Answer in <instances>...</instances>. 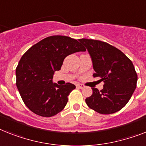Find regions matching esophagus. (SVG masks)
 I'll list each match as a JSON object with an SVG mask.
<instances>
[{"label":"esophagus","mask_w":146,"mask_h":146,"mask_svg":"<svg viewBox=\"0 0 146 146\" xmlns=\"http://www.w3.org/2000/svg\"><path fill=\"white\" fill-rule=\"evenodd\" d=\"M77 87H78V89H84V88L85 87V86H84V84H78V85H77Z\"/></svg>","instance_id":"1"}]
</instances>
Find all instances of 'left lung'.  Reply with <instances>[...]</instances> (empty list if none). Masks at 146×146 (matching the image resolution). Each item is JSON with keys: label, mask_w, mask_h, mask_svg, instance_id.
<instances>
[{"label": "left lung", "mask_w": 146, "mask_h": 146, "mask_svg": "<svg viewBox=\"0 0 146 146\" xmlns=\"http://www.w3.org/2000/svg\"><path fill=\"white\" fill-rule=\"evenodd\" d=\"M87 49L96 73L104 85L101 91L92 87V94L86 98L88 107L101 114L119 111L129 102L137 86V74L128 57L120 50L104 42L81 38Z\"/></svg>", "instance_id": "8db88e82"}]
</instances>
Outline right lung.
Returning a JSON list of instances; mask_svg holds the SVG:
<instances>
[{
    "label": "right lung",
    "instance_id": "right-lung-1",
    "mask_svg": "<svg viewBox=\"0 0 146 146\" xmlns=\"http://www.w3.org/2000/svg\"><path fill=\"white\" fill-rule=\"evenodd\" d=\"M85 50L71 37L51 36L33 45L21 56L15 70L16 86L24 103L33 113L50 117L64 109L75 86L53 83V75L60 70L68 55Z\"/></svg>",
    "mask_w": 146,
    "mask_h": 146
}]
</instances>
